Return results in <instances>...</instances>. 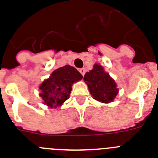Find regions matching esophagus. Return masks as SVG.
I'll list each match as a JSON object with an SVG mask.
<instances>
[{
  "mask_svg": "<svg viewBox=\"0 0 158 158\" xmlns=\"http://www.w3.org/2000/svg\"><path fill=\"white\" fill-rule=\"evenodd\" d=\"M79 72H80V74H81L82 75H85V73H86V70L84 68H81L80 70H79Z\"/></svg>",
  "mask_w": 158,
  "mask_h": 158,
  "instance_id": "obj_1",
  "label": "esophagus"
}]
</instances>
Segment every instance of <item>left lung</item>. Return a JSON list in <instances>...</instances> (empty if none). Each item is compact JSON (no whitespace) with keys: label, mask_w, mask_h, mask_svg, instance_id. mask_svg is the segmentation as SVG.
I'll return each instance as SVG.
<instances>
[{"label":"left lung","mask_w":158,"mask_h":158,"mask_svg":"<svg viewBox=\"0 0 158 158\" xmlns=\"http://www.w3.org/2000/svg\"><path fill=\"white\" fill-rule=\"evenodd\" d=\"M83 79L87 84L91 95L97 101L109 103L117 95L116 83L100 65H94L93 69L86 73Z\"/></svg>","instance_id":"1"}]
</instances>
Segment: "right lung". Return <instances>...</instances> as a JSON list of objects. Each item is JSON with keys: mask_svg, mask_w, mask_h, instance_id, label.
<instances>
[{"mask_svg": "<svg viewBox=\"0 0 158 158\" xmlns=\"http://www.w3.org/2000/svg\"><path fill=\"white\" fill-rule=\"evenodd\" d=\"M82 78L83 75L75 67L69 65L53 71L50 78L42 82L39 87L40 96L44 104L50 108L62 105L70 97L73 83Z\"/></svg>", "mask_w": 158, "mask_h": 158, "instance_id": "right-lung-1", "label": "right lung"}]
</instances>
